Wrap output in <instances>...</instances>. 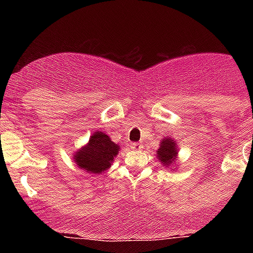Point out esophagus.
<instances>
[{"mask_svg":"<svg viewBox=\"0 0 253 253\" xmlns=\"http://www.w3.org/2000/svg\"><path fill=\"white\" fill-rule=\"evenodd\" d=\"M130 147L133 149H142L143 146H142V143H131Z\"/></svg>","mask_w":253,"mask_h":253,"instance_id":"obj_1","label":"esophagus"}]
</instances>
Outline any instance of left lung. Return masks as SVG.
<instances>
[{"label": "left lung", "instance_id": "obj_1", "mask_svg": "<svg viewBox=\"0 0 253 253\" xmlns=\"http://www.w3.org/2000/svg\"><path fill=\"white\" fill-rule=\"evenodd\" d=\"M176 153H177V149L175 147V142L169 138V139H165L162 140L161 143V147L160 149L157 151L158 154V160H161V162L163 163V166L166 165V166H169L176 158Z\"/></svg>", "mask_w": 253, "mask_h": 253}]
</instances>
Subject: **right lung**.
<instances>
[{"label":"right lung","instance_id":"obj_1","mask_svg":"<svg viewBox=\"0 0 253 253\" xmlns=\"http://www.w3.org/2000/svg\"><path fill=\"white\" fill-rule=\"evenodd\" d=\"M119 149V146L111 142L109 135L96 131L88 140V144L75 154V160L78 167L97 175L111 166Z\"/></svg>","mask_w":253,"mask_h":253}]
</instances>
